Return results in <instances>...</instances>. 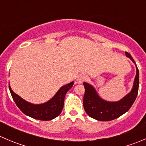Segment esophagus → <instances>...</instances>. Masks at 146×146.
<instances>
[{
    "instance_id": "34e87169",
    "label": "esophagus",
    "mask_w": 146,
    "mask_h": 146,
    "mask_svg": "<svg viewBox=\"0 0 146 146\" xmlns=\"http://www.w3.org/2000/svg\"><path fill=\"white\" fill-rule=\"evenodd\" d=\"M86 79H87V76L84 74H81V75H80L78 77L77 81H78V82H79V83H82V82L85 81V80H86Z\"/></svg>"
}]
</instances>
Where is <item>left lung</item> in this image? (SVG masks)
<instances>
[{
  "instance_id": "1",
  "label": "left lung",
  "mask_w": 146,
  "mask_h": 146,
  "mask_svg": "<svg viewBox=\"0 0 146 146\" xmlns=\"http://www.w3.org/2000/svg\"><path fill=\"white\" fill-rule=\"evenodd\" d=\"M126 56L131 59L136 64L133 58L128 52ZM136 75L133 87L130 93L119 102H111L101 99L92 85L83 82L85 87V95L83 97V107L87 114L92 118L101 121H107L115 119L121 116L131 107L138 92L139 85V70L136 64Z\"/></svg>"
}]
</instances>
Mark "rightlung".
<instances>
[{"mask_svg": "<svg viewBox=\"0 0 146 146\" xmlns=\"http://www.w3.org/2000/svg\"><path fill=\"white\" fill-rule=\"evenodd\" d=\"M73 85V82H71L61 87L52 99L42 104H33L24 100L12 90L10 85L9 89L16 105L25 114L38 120L48 121L56 118L61 114L64 108L65 95Z\"/></svg>", "mask_w": 146, "mask_h": 146, "instance_id": "add662e5", "label": "right lung"}]
</instances>
